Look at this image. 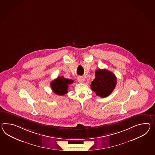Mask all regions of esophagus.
Segmentation results:
<instances>
[{"label":"esophagus","instance_id":"1","mask_svg":"<svg viewBox=\"0 0 155 155\" xmlns=\"http://www.w3.org/2000/svg\"><path fill=\"white\" fill-rule=\"evenodd\" d=\"M77 80L79 83H83L84 81V78H83V77H79L78 78Z\"/></svg>","mask_w":155,"mask_h":155}]
</instances>
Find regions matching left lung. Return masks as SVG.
<instances>
[{
  "instance_id": "left-lung-1",
  "label": "left lung",
  "mask_w": 155,
  "mask_h": 155,
  "mask_svg": "<svg viewBox=\"0 0 155 155\" xmlns=\"http://www.w3.org/2000/svg\"><path fill=\"white\" fill-rule=\"evenodd\" d=\"M117 84V78L113 73L104 69L95 72V78L91 82V88L97 96L102 98L111 94Z\"/></svg>"
}]
</instances>
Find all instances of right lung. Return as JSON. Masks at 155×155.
I'll list each match as a JSON object with an SVG mask.
<instances>
[{"label": "right lung", "instance_id": "1", "mask_svg": "<svg viewBox=\"0 0 155 155\" xmlns=\"http://www.w3.org/2000/svg\"><path fill=\"white\" fill-rule=\"evenodd\" d=\"M73 83L72 79L64 78L63 77H58L57 79L50 83L53 92L58 95H64L68 93V86Z\"/></svg>", "mask_w": 155, "mask_h": 155}]
</instances>
